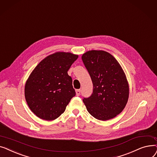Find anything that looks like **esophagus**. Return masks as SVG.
Masks as SVG:
<instances>
[{
  "label": "esophagus",
  "instance_id": "34e87169",
  "mask_svg": "<svg viewBox=\"0 0 157 157\" xmlns=\"http://www.w3.org/2000/svg\"><path fill=\"white\" fill-rule=\"evenodd\" d=\"M76 94L77 96L80 94V89H76Z\"/></svg>",
  "mask_w": 157,
  "mask_h": 157
}]
</instances>
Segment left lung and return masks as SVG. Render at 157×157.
<instances>
[{"label": "left lung", "instance_id": "1", "mask_svg": "<svg viewBox=\"0 0 157 157\" xmlns=\"http://www.w3.org/2000/svg\"><path fill=\"white\" fill-rule=\"evenodd\" d=\"M82 60L93 82V90L83 101L89 113L101 121L116 117L128 101L129 87L125 74L116 59L102 50H91Z\"/></svg>", "mask_w": 157, "mask_h": 157}]
</instances>
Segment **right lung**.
Instances as JSON below:
<instances>
[{"label":"right lung","mask_w":157,"mask_h":157,"mask_svg":"<svg viewBox=\"0 0 157 157\" xmlns=\"http://www.w3.org/2000/svg\"><path fill=\"white\" fill-rule=\"evenodd\" d=\"M78 57L57 52L44 59L30 75L25 86V97L36 116L51 121L65 111L76 94L68 71Z\"/></svg>","instance_id":"1"}]
</instances>
